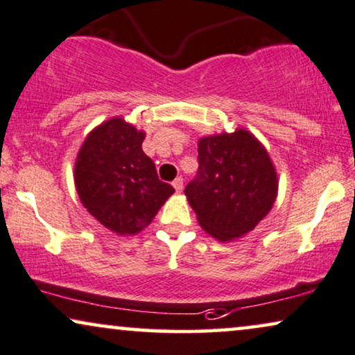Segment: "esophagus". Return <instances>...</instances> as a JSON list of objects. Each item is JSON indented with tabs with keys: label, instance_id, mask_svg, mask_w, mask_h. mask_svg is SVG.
I'll list each match as a JSON object with an SVG mask.
<instances>
[{
	"label": "esophagus",
	"instance_id": "esophagus-1",
	"mask_svg": "<svg viewBox=\"0 0 355 355\" xmlns=\"http://www.w3.org/2000/svg\"><path fill=\"white\" fill-rule=\"evenodd\" d=\"M173 186H174V189H176L178 192H181L182 189H184V179L182 178H176L173 181Z\"/></svg>",
	"mask_w": 355,
	"mask_h": 355
}]
</instances>
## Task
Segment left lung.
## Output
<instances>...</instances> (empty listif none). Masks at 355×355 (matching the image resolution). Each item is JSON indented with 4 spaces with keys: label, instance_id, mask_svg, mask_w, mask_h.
Listing matches in <instances>:
<instances>
[{
    "label": "left lung",
    "instance_id": "obj_1",
    "mask_svg": "<svg viewBox=\"0 0 355 355\" xmlns=\"http://www.w3.org/2000/svg\"><path fill=\"white\" fill-rule=\"evenodd\" d=\"M197 159L199 169L184 192L200 227L218 241L251 232L272 209L277 174L250 132L200 138Z\"/></svg>",
    "mask_w": 355,
    "mask_h": 355
}]
</instances>
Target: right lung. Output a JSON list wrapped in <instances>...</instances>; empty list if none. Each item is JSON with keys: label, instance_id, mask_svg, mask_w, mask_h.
<instances>
[{"label": "right lung", "instance_id": "1", "mask_svg": "<svg viewBox=\"0 0 355 355\" xmlns=\"http://www.w3.org/2000/svg\"><path fill=\"white\" fill-rule=\"evenodd\" d=\"M145 133L110 119L87 135L78 153V196L93 217L117 234H135L148 225L174 192L159 181L153 159L141 150Z\"/></svg>", "mask_w": 355, "mask_h": 355}]
</instances>
